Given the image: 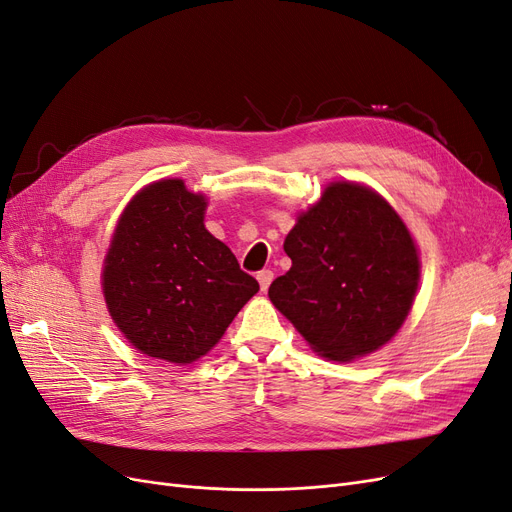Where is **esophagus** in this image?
<instances>
[{
  "mask_svg": "<svg viewBox=\"0 0 512 512\" xmlns=\"http://www.w3.org/2000/svg\"><path fill=\"white\" fill-rule=\"evenodd\" d=\"M257 280H259L261 291H268V287L272 285V280H274V272L272 270H261V272H257Z\"/></svg>",
  "mask_w": 512,
  "mask_h": 512,
  "instance_id": "esophagus-1",
  "label": "esophagus"
}]
</instances>
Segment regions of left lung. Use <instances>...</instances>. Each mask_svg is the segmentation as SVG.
<instances>
[{"mask_svg": "<svg viewBox=\"0 0 512 512\" xmlns=\"http://www.w3.org/2000/svg\"><path fill=\"white\" fill-rule=\"evenodd\" d=\"M293 266L270 285L272 304L333 361L382 348L399 331L420 259L392 206L356 183H333L285 240Z\"/></svg>", "mask_w": 512, "mask_h": 512, "instance_id": "8db88e82", "label": "left lung"}]
</instances>
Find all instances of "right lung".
Listing matches in <instances>:
<instances>
[{
  "label": "right lung",
  "instance_id": "right-lung-1",
  "mask_svg": "<svg viewBox=\"0 0 512 512\" xmlns=\"http://www.w3.org/2000/svg\"><path fill=\"white\" fill-rule=\"evenodd\" d=\"M204 196L181 179L145 187L111 240L103 293L128 342L168 363L211 350L259 282L204 227Z\"/></svg>",
  "mask_w": 512,
  "mask_h": 512
}]
</instances>
